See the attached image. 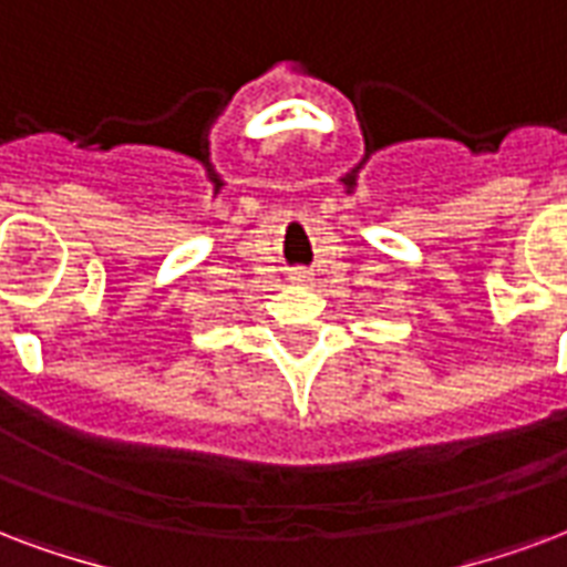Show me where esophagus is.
Returning a JSON list of instances; mask_svg holds the SVG:
<instances>
[{"mask_svg":"<svg viewBox=\"0 0 567 567\" xmlns=\"http://www.w3.org/2000/svg\"><path fill=\"white\" fill-rule=\"evenodd\" d=\"M289 280H292V284H310V280H313V275H310V271H305V268H296V271L289 275Z\"/></svg>","mask_w":567,"mask_h":567,"instance_id":"34e87169","label":"esophagus"}]
</instances>
